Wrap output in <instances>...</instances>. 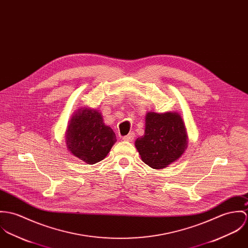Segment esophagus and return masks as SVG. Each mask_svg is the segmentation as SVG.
<instances>
[{
    "label": "esophagus",
    "instance_id": "1",
    "mask_svg": "<svg viewBox=\"0 0 248 248\" xmlns=\"http://www.w3.org/2000/svg\"><path fill=\"white\" fill-rule=\"evenodd\" d=\"M134 137H135V133L134 132H130L128 135L124 136L123 140H126V141H132L134 140Z\"/></svg>",
    "mask_w": 248,
    "mask_h": 248
}]
</instances>
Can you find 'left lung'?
Masks as SVG:
<instances>
[{"mask_svg":"<svg viewBox=\"0 0 248 248\" xmlns=\"http://www.w3.org/2000/svg\"><path fill=\"white\" fill-rule=\"evenodd\" d=\"M135 146L141 161L154 169H162L177 161L187 148L185 123L177 112H148L144 135Z\"/></svg>","mask_w":248,"mask_h":248,"instance_id":"obj_1","label":"left lung"}]
</instances>
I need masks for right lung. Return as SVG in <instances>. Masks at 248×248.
I'll use <instances>...</instances> for the list:
<instances>
[{"instance_id":"add662e5","label":"right lung","mask_w":248,"mask_h":248,"mask_svg":"<svg viewBox=\"0 0 248 248\" xmlns=\"http://www.w3.org/2000/svg\"><path fill=\"white\" fill-rule=\"evenodd\" d=\"M116 141L114 131L106 125L101 113L89 108L76 111L65 132L67 149L87 165L104 160Z\"/></svg>"}]
</instances>
